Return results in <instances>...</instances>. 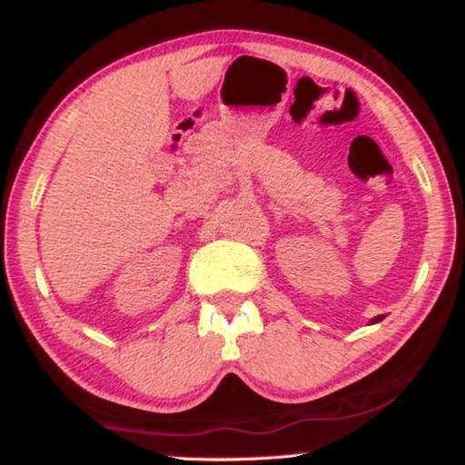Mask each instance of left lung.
Instances as JSON below:
<instances>
[{
    "label": "left lung",
    "instance_id": "1",
    "mask_svg": "<svg viewBox=\"0 0 465 465\" xmlns=\"http://www.w3.org/2000/svg\"><path fill=\"white\" fill-rule=\"evenodd\" d=\"M381 320H383V316H377V318L371 320V324H375V322H381Z\"/></svg>",
    "mask_w": 465,
    "mask_h": 465
}]
</instances>
